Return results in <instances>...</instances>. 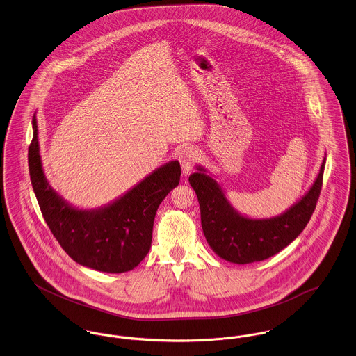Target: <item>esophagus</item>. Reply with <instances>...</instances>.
<instances>
[{"label":"esophagus","instance_id":"obj_1","mask_svg":"<svg viewBox=\"0 0 356 356\" xmlns=\"http://www.w3.org/2000/svg\"><path fill=\"white\" fill-rule=\"evenodd\" d=\"M196 159H197V152L193 147H186L180 152L179 161L181 165V170L184 176H187L191 172L193 164L196 163Z\"/></svg>","mask_w":356,"mask_h":356}]
</instances>
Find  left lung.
<instances>
[{"label":"left lung","mask_w":356,"mask_h":356,"mask_svg":"<svg viewBox=\"0 0 356 356\" xmlns=\"http://www.w3.org/2000/svg\"><path fill=\"white\" fill-rule=\"evenodd\" d=\"M323 159L318 175L310 188L279 216L253 218L240 213L229 202L217 177L204 166L196 165L190 184L197 196L200 220L207 244L220 259L234 264L266 260L291 244L316 209L325 168Z\"/></svg>","instance_id":"left-lung-1"}]
</instances>
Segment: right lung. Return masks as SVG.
<instances>
[{
  "instance_id": "add662e5",
  "label": "right lung",
  "mask_w": 356,
  "mask_h": 356,
  "mask_svg": "<svg viewBox=\"0 0 356 356\" xmlns=\"http://www.w3.org/2000/svg\"><path fill=\"white\" fill-rule=\"evenodd\" d=\"M32 130L28 149L32 188L46 223L63 250L80 266L100 273L122 274L136 268L149 253L160 203L179 186V161L161 165L104 206L80 209L55 191L44 175L36 112Z\"/></svg>"
}]
</instances>
